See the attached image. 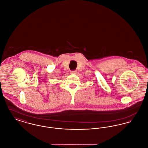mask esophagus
<instances>
[{"instance_id":"obj_1","label":"esophagus","mask_w":148,"mask_h":148,"mask_svg":"<svg viewBox=\"0 0 148 148\" xmlns=\"http://www.w3.org/2000/svg\"><path fill=\"white\" fill-rule=\"evenodd\" d=\"M77 71H71V74H77Z\"/></svg>"}]
</instances>
